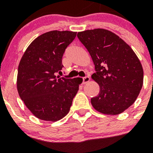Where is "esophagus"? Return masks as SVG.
<instances>
[{"label":"esophagus","mask_w":153,"mask_h":153,"mask_svg":"<svg viewBox=\"0 0 153 153\" xmlns=\"http://www.w3.org/2000/svg\"><path fill=\"white\" fill-rule=\"evenodd\" d=\"M90 78L89 77V76H85V77L83 78V84H85V83H88L89 81H90Z\"/></svg>","instance_id":"1"}]
</instances>
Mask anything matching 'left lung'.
Instances as JSON below:
<instances>
[{
  "instance_id": "obj_1",
  "label": "left lung",
  "mask_w": 153,
  "mask_h": 153,
  "mask_svg": "<svg viewBox=\"0 0 153 153\" xmlns=\"http://www.w3.org/2000/svg\"><path fill=\"white\" fill-rule=\"evenodd\" d=\"M77 36L91 56L96 70L92 78L100 86L92 105L103 114L123 113L136 101L143 86L139 58L124 40L107 30H87Z\"/></svg>"
}]
</instances>
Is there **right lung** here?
Masks as SVG:
<instances>
[{
    "label": "right lung",
    "mask_w": 153,
    "mask_h": 153,
    "mask_svg": "<svg viewBox=\"0 0 153 153\" xmlns=\"http://www.w3.org/2000/svg\"><path fill=\"white\" fill-rule=\"evenodd\" d=\"M76 32L52 30L36 37L24 52L18 67L19 96L30 111L40 120L55 122L69 113L83 82L60 77L65 50Z\"/></svg>",
    "instance_id": "1"
}]
</instances>
